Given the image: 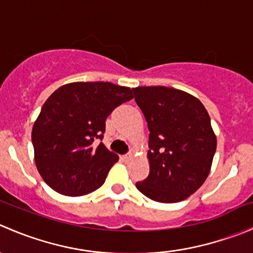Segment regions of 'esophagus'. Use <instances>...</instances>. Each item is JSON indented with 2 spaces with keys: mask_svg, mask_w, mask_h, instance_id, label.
Here are the masks:
<instances>
[{
  "mask_svg": "<svg viewBox=\"0 0 253 253\" xmlns=\"http://www.w3.org/2000/svg\"><path fill=\"white\" fill-rule=\"evenodd\" d=\"M132 158H133V157H132V154L122 155L121 160H122V162H124V163H129V162H131V160H132Z\"/></svg>",
  "mask_w": 253,
  "mask_h": 253,
  "instance_id": "esophagus-1",
  "label": "esophagus"
}]
</instances>
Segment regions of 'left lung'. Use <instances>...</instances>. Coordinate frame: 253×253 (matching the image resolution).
<instances>
[{
    "instance_id": "left-lung-1",
    "label": "left lung",
    "mask_w": 253,
    "mask_h": 253,
    "mask_svg": "<svg viewBox=\"0 0 253 253\" xmlns=\"http://www.w3.org/2000/svg\"><path fill=\"white\" fill-rule=\"evenodd\" d=\"M149 129V175L136 187L157 202L176 203L195 193L211 171L216 137L196 96L169 86L132 89Z\"/></svg>"
}]
</instances>
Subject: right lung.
Returning <instances> with one entry per match:
<instances>
[{
    "instance_id": "add662e5",
    "label": "right lung",
    "mask_w": 253,
    "mask_h": 253,
    "mask_svg": "<svg viewBox=\"0 0 253 253\" xmlns=\"http://www.w3.org/2000/svg\"><path fill=\"white\" fill-rule=\"evenodd\" d=\"M133 98L128 86L75 82L53 91L34 122L32 141L38 171L56 192L83 196L98 190L119 155L103 143L106 117Z\"/></svg>"
}]
</instances>
